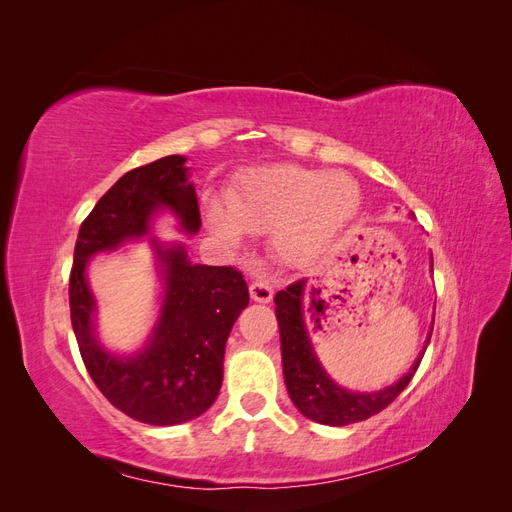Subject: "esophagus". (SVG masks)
I'll list each match as a JSON object with an SVG mask.
<instances>
[{"mask_svg": "<svg viewBox=\"0 0 512 512\" xmlns=\"http://www.w3.org/2000/svg\"><path fill=\"white\" fill-rule=\"evenodd\" d=\"M250 297L258 303H269L273 299V288L265 280H256L250 284Z\"/></svg>", "mask_w": 512, "mask_h": 512, "instance_id": "34e87169", "label": "esophagus"}]
</instances>
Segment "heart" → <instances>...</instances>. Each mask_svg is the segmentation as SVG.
<instances>
[{
  "instance_id": "1",
  "label": "heart",
  "mask_w": 512,
  "mask_h": 512,
  "mask_svg": "<svg viewBox=\"0 0 512 512\" xmlns=\"http://www.w3.org/2000/svg\"><path fill=\"white\" fill-rule=\"evenodd\" d=\"M361 190L344 173H322L299 164H275L247 173L226 192V207L209 200L205 222L228 245L243 230L275 228V250L290 265H307L327 252L359 211Z\"/></svg>"
}]
</instances>
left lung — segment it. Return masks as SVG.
I'll return each instance as SVG.
<instances>
[{
	"mask_svg": "<svg viewBox=\"0 0 512 512\" xmlns=\"http://www.w3.org/2000/svg\"><path fill=\"white\" fill-rule=\"evenodd\" d=\"M431 271H433V258H431ZM305 284L307 280H299L290 284L286 290H280L275 294V316L277 327H280V342H282V365H284V380L286 389L292 399V404L299 408V412L320 425L342 427L350 423L365 421V418L382 412L386 406H391L399 397V393L406 389L408 382L412 380L416 367L421 365L423 354L427 350L429 337L423 352H418L408 374L401 376L395 384L384 386L374 393H359L348 391L344 386H339L327 371H324L322 363L318 361L316 350L312 346V339L307 333L305 324ZM316 294V288L314 292ZM314 303V301H312ZM312 312V309H309Z\"/></svg>",
	"mask_w": 512,
	"mask_h": 512,
	"instance_id": "obj_1",
	"label": "left lung"
}]
</instances>
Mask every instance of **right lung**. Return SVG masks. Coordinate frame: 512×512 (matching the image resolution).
<instances>
[{
	"mask_svg": "<svg viewBox=\"0 0 512 512\" xmlns=\"http://www.w3.org/2000/svg\"><path fill=\"white\" fill-rule=\"evenodd\" d=\"M162 213L173 215L185 235L200 230L198 198L183 156L130 170L87 215L74 247L70 318L83 363L102 395L134 421L170 427L192 421L218 399L228 335L250 292L237 269L194 265L183 243L150 237L163 282L159 320L141 351L117 355L104 349L86 280L88 260L151 235Z\"/></svg>",
	"mask_w": 512,
	"mask_h": 512,
	"instance_id": "add662e5",
	"label": "right lung"
}]
</instances>
